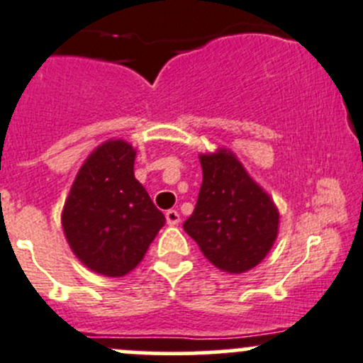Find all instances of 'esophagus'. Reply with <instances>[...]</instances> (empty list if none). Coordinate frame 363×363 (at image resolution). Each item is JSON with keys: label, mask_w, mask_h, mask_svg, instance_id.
<instances>
[{"label": "esophagus", "mask_w": 363, "mask_h": 363, "mask_svg": "<svg viewBox=\"0 0 363 363\" xmlns=\"http://www.w3.org/2000/svg\"><path fill=\"white\" fill-rule=\"evenodd\" d=\"M164 218H167L168 225H177L179 221H181V214H179L175 209L167 211V213H164Z\"/></svg>", "instance_id": "1"}]
</instances>
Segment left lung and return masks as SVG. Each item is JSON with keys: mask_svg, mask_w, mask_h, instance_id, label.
Wrapping results in <instances>:
<instances>
[{"mask_svg": "<svg viewBox=\"0 0 363 363\" xmlns=\"http://www.w3.org/2000/svg\"><path fill=\"white\" fill-rule=\"evenodd\" d=\"M200 164L199 200L182 227L218 269L245 273L275 242L279 211L228 150L200 156Z\"/></svg>", "mask_w": 363, "mask_h": 363, "instance_id": "obj_1", "label": "left lung"}]
</instances>
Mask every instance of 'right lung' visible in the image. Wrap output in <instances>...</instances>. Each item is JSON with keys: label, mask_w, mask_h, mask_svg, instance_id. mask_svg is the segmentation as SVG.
<instances>
[{"label": "right lung", "mask_w": 363, "mask_h": 363, "mask_svg": "<svg viewBox=\"0 0 363 363\" xmlns=\"http://www.w3.org/2000/svg\"><path fill=\"white\" fill-rule=\"evenodd\" d=\"M135 149L122 140L97 147L67 196L62 223L77 259L104 277H124L145 257L164 216L135 179Z\"/></svg>", "instance_id": "add662e5"}]
</instances>
